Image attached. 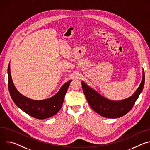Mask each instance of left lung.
Segmentation results:
<instances>
[{
    "mask_svg": "<svg viewBox=\"0 0 150 150\" xmlns=\"http://www.w3.org/2000/svg\"><path fill=\"white\" fill-rule=\"evenodd\" d=\"M145 83V74L143 69L141 83L131 96L120 100H112L105 98L97 91L81 82L87 102L93 110L101 116L109 118H117L128 113L142 92Z\"/></svg>",
    "mask_w": 150,
    "mask_h": 150,
    "instance_id": "obj_1",
    "label": "left lung"
}]
</instances>
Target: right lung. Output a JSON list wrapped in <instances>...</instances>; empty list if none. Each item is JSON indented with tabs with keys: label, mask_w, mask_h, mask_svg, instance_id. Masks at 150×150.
<instances>
[{
	"label": "right lung",
	"mask_w": 150,
	"mask_h": 150,
	"mask_svg": "<svg viewBox=\"0 0 150 150\" xmlns=\"http://www.w3.org/2000/svg\"><path fill=\"white\" fill-rule=\"evenodd\" d=\"M8 88L11 97L15 104L30 116L38 119H45L56 115L61 109L64 96L72 80L63 84L59 91L52 96L43 100H33L21 94L16 88L10 72V63L8 68Z\"/></svg>",
	"instance_id": "1"
}]
</instances>
